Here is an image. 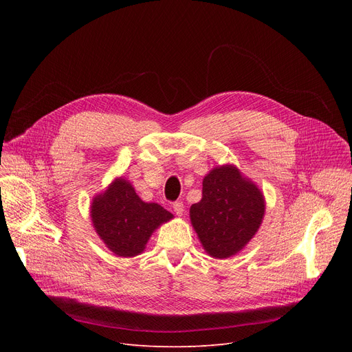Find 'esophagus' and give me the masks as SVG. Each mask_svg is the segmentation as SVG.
Here are the masks:
<instances>
[{
  "mask_svg": "<svg viewBox=\"0 0 352 352\" xmlns=\"http://www.w3.org/2000/svg\"><path fill=\"white\" fill-rule=\"evenodd\" d=\"M173 208H174V212H175L178 217H181V215L184 214V204H182L181 201L174 202V204H173Z\"/></svg>",
  "mask_w": 352,
  "mask_h": 352,
  "instance_id": "esophagus-1",
  "label": "esophagus"
}]
</instances>
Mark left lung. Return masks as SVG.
<instances>
[{
    "label": "left lung",
    "mask_w": 352,
    "mask_h": 352,
    "mask_svg": "<svg viewBox=\"0 0 352 352\" xmlns=\"http://www.w3.org/2000/svg\"><path fill=\"white\" fill-rule=\"evenodd\" d=\"M265 198L234 164L218 165L202 179V198L190 219L204 251L217 260L241 252L260 230Z\"/></svg>",
    "instance_id": "obj_1"
}]
</instances>
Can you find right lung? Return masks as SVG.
Returning <instances> with one entry per match:
<instances>
[{
	"mask_svg": "<svg viewBox=\"0 0 352 352\" xmlns=\"http://www.w3.org/2000/svg\"><path fill=\"white\" fill-rule=\"evenodd\" d=\"M89 217L105 247L121 258L144 252L155 230L174 218L157 202L142 201L124 177L114 178L92 198Z\"/></svg>",
	"mask_w": 352,
	"mask_h": 352,
	"instance_id": "add662e5",
	"label": "right lung"
}]
</instances>
